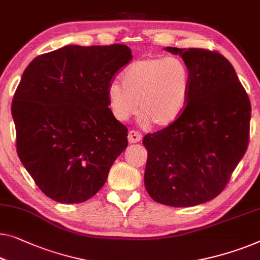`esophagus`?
Returning <instances> with one entry per match:
<instances>
[{
	"label": "esophagus",
	"mask_w": 260,
	"mask_h": 260,
	"mask_svg": "<svg viewBox=\"0 0 260 260\" xmlns=\"http://www.w3.org/2000/svg\"><path fill=\"white\" fill-rule=\"evenodd\" d=\"M127 139H129V143H138L142 139V134L137 130H130Z\"/></svg>",
	"instance_id": "obj_1"
}]
</instances>
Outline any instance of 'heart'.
Instances as JSON below:
<instances>
[{"label": "heart", "instance_id": "1", "mask_svg": "<svg viewBox=\"0 0 260 260\" xmlns=\"http://www.w3.org/2000/svg\"><path fill=\"white\" fill-rule=\"evenodd\" d=\"M191 90V73L182 58L146 57L124 71L123 81L108 86L112 114L124 121L139 108L142 122L164 127L175 123L185 110Z\"/></svg>", "mask_w": 260, "mask_h": 260}]
</instances>
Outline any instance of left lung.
<instances>
[{
	"label": "left lung",
	"mask_w": 260,
	"mask_h": 260,
	"mask_svg": "<svg viewBox=\"0 0 260 260\" xmlns=\"http://www.w3.org/2000/svg\"><path fill=\"white\" fill-rule=\"evenodd\" d=\"M165 49L189 67L190 97L175 123L143 139L144 184L155 202L186 208L211 201L228 185L249 145L251 103L219 52Z\"/></svg>",
	"instance_id": "obj_1"
}]
</instances>
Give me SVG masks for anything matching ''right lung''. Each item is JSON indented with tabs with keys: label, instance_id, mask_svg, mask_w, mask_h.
Returning <instances> with one entry per match:
<instances>
[{
	"label": "right lung",
	"instance_id": "right-lung-1",
	"mask_svg": "<svg viewBox=\"0 0 260 260\" xmlns=\"http://www.w3.org/2000/svg\"><path fill=\"white\" fill-rule=\"evenodd\" d=\"M133 59L124 44L67 46L29 63L11 103L16 150L42 192L83 203L107 182L127 146L109 107L108 86Z\"/></svg>",
	"mask_w": 260,
	"mask_h": 260
}]
</instances>
